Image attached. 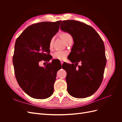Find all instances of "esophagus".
I'll use <instances>...</instances> for the list:
<instances>
[{
  "mask_svg": "<svg viewBox=\"0 0 122 122\" xmlns=\"http://www.w3.org/2000/svg\"><path fill=\"white\" fill-rule=\"evenodd\" d=\"M61 65H62V64H63V62H64L62 61H61Z\"/></svg>",
  "mask_w": 122,
  "mask_h": 122,
  "instance_id": "obj_1",
  "label": "esophagus"
}]
</instances>
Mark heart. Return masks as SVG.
Instances as JSON below:
<instances>
[{
  "mask_svg": "<svg viewBox=\"0 0 122 122\" xmlns=\"http://www.w3.org/2000/svg\"><path fill=\"white\" fill-rule=\"evenodd\" d=\"M61 38L62 39L65 43L68 40L72 38V36L70 35L69 33L67 32H62L61 35ZM53 38H52L50 41L49 43V48L51 49L53 46ZM68 54L67 52L66 51H57L56 52L53 53L52 56L53 58L56 59V60H63L66 58V56Z\"/></svg>",
  "mask_w": 122,
  "mask_h": 122,
  "instance_id": "obj_1",
  "label": "heart"
}]
</instances>
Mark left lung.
I'll use <instances>...</instances> for the list:
<instances>
[{
  "instance_id": "8db88e82",
  "label": "left lung",
  "mask_w": 122,
  "mask_h": 122,
  "mask_svg": "<svg viewBox=\"0 0 122 122\" xmlns=\"http://www.w3.org/2000/svg\"><path fill=\"white\" fill-rule=\"evenodd\" d=\"M60 29L69 33L74 41L69 54L73 64H66L69 68L66 78L68 93L77 98L91 96L98 90L103 78L106 64L104 43L93 27L79 21L64 20ZM78 62L82 66L76 68ZM62 68L66 71L65 66Z\"/></svg>"
}]
</instances>
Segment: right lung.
I'll use <instances>...</instances> for the list:
<instances>
[{"instance_id":"obj_1","label":"right lung","mask_w":122,"mask_h":122,"mask_svg":"<svg viewBox=\"0 0 122 122\" xmlns=\"http://www.w3.org/2000/svg\"><path fill=\"white\" fill-rule=\"evenodd\" d=\"M61 22H42L29 26L16 41L13 57L15 74L20 87L32 98L44 99L53 93L60 69L54 60L44 67L39 63L52 58L49 54L50 41L58 32Z\"/></svg>"}]
</instances>
